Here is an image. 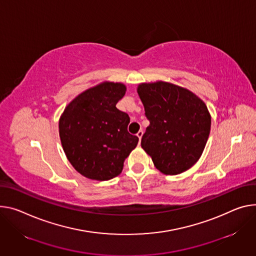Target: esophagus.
<instances>
[{
  "mask_svg": "<svg viewBox=\"0 0 256 256\" xmlns=\"http://www.w3.org/2000/svg\"><path fill=\"white\" fill-rule=\"evenodd\" d=\"M136 136L138 138V140L141 141V138H142V136H143V130H138V134H136Z\"/></svg>",
  "mask_w": 256,
  "mask_h": 256,
  "instance_id": "obj_1",
  "label": "esophagus"
}]
</instances>
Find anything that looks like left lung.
<instances>
[{
  "instance_id": "left-lung-1",
  "label": "left lung",
  "mask_w": 256,
  "mask_h": 256,
  "mask_svg": "<svg viewBox=\"0 0 256 256\" xmlns=\"http://www.w3.org/2000/svg\"><path fill=\"white\" fill-rule=\"evenodd\" d=\"M136 90L150 122L141 146L155 168L170 176L192 168L210 132L205 103L191 90L166 82L140 84Z\"/></svg>"
}]
</instances>
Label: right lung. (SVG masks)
I'll return each mask as SVG.
<instances>
[{"label": "right lung", "instance_id": "obj_1", "mask_svg": "<svg viewBox=\"0 0 256 256\" xmlns=\"http://www.w3.org/2000/svg\"><path fill=\"white\" fill-rule=\"evenodd\" d=\"M126 86L104 82L76 97L59 120L63 150L84 176L108 180L118 176L138 138L128 132L130 116L116 108Z\"/></svg>", "mask_w": 256, "mask_h": 256}]
</instances>
